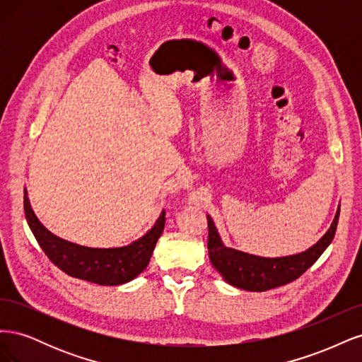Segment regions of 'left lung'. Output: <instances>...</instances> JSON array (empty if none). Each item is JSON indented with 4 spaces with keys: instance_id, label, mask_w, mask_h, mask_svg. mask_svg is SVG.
<instances>
[{
    "instance_id": "8db88e82",
    "label": "left lung",
    "mask_w": 362,
    "mask_h": 362,
    "mask_svg": "<svg viewBox=\"0 0 362 362\" xmlns=\"http://www.w3.org/2000/svg\"><path fill=\"white\" fill-rule=\"evenodd\" d=\"M339 206L334 222L327 233L308 250L298 255L281 258H262L249 255L231 247H226L210 216L208 221V257L211 264L231 286L247 291H266L298 279L319 259L325 249L329 246L337 231Z\"/></svg>"
}]
</instances>
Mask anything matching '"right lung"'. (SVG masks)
I'll use <instances>...</instances> for the list:
<instances>
[{
	"label": "right lung",
	"mask_w": 362,
	"mask_h": 362,
	"mask_svg": "<svg viewBox=\"0 0 362 362\" xmlns=\"http://www.w3.org/2000/svg\"><path fill=\"white\" fill-rule=\"evenodd\" d=\"M24 211L30 229L52 264L72 278L100 286H120L139 276L149 264L157 240L166 223V213L163 211L156 225L137 242L124 247L96 249L66 242L49 233L33 213L27 190H24Z\"/></svg>",
	"instance_id": "obj_1"
}]
</instances>
